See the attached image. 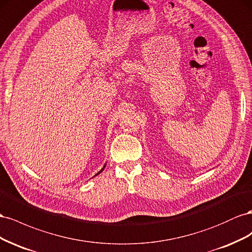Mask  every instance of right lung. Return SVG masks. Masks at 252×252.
Listing matches in <instances>:
<instances>
[{"instance_id": "right-lung-1", "label": "right lung", "mask_w": 252, "mask_h": 252, "mask_svg": "<svg viewBox=\"0 0 252 252\" xmlns=\"http://www.w3.org/2000/svg\"><path fill=\"white\" fill-rule=\"evenodd\" d=\"M104 168H105V166H104V167H103V168H102V169H101V170H100V171H99V172H98V173H97V174H96V175H98V174H99V173H101V172H102V171H103V170H104ZM96 175H95V176H96Z\"/></svg>"}]
</instances>
